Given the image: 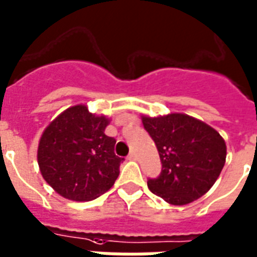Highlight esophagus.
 Here are the masks:
<instances>
[{"mask_svg": "<svg viewBox=\"0 0 257 257\" xmlns=\"http://www.w3.org/2000/svg\"><path fill=\"white\" fill-rule=\"evenodd\" d=\"M128 159L129 160H136L137 159V155H136V152H135V151H132V152L128 155Z\"/></svg>", "mask_w": 257, "mask_h": 257, "instance_id": "esophagus-1", "label": "esophagus"}]
</instances>
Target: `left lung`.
<instances>
[{
    "label": "left lung",
    "mask_w": 257,
    "mask_h": 257,
    "mask_svg": "<svg viewBox=\"0 0 257 257\" xmlns=\"http://www.w3.org/2000/svg\"><path fill=\"white\" fill-rule=\"evenodd\" d=\"M162 162L158 178H148L155 195L171 205H187L214 185L226 159L224 139L202 121L181 113L143 117Z\"/></svg>",
    "instance_id": "obj_1"
}]
</instances>
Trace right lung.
<instances>
[{
    "label": "right lung",
    "instance_id": "right-lung-1",
    "mask_svg": "<svg viewBox=\"0 0 257 257\" xmlns=\"http://www.w3.org/2000/svg\"><path fill=\"white\" fill-rule=\"evenodd\" d=\"M105 115L85 105L68 107L43 132L37 162L46 182L62 197L85 202L114 185L122 158L115 156L113 137L105 135Z\"/></svg>",
    "mask_w": 257,
    "mask_h": 257
}]
</instances>
